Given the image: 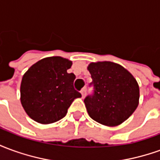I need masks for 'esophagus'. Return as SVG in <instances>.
Instances as JSON below:
<instances>
[{"label":"esophagus","mask_w":160,"mask_h":160,"mask_svg":"<svg viewBox=\"0 0 160 160\" xmlns=\"http://www.w3.org/2000/svg\"><path fill=\"white\" fill-rule=\"evenodd\" d=\"M80 93H81V95H82V98L85 97V96H86V94H87V88H86V87H84L83 89L80 91Z\"/></svg>","instance_id":"esophagus-1"}]
</instances>
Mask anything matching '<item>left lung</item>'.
Returning <instances> with one entry per match:
<instances>
[{"instance_id":"left-lung-1","label":"left lung","mask_w":160,"mask_h":160,"mask_svg":"<svg viewBox=\"0 0 160 160\" xmlns=\"http://www.w3.org/2000/svg\"><path fill=\"white\" fill-rule=\"evenodd\" d=\"M87 69L94 88L93 94L84 99L90 118L109 127L122 123L139 104L136 80L123 67L111 62H92Z\"/></svg>"}]
</instances>
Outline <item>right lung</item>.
<instances>
[{
  "instance_id": "obj_1",
  "label": "right lung",
  "mask_w": 160,
  "mask_h": 160,
  "mask_svg": "<svg viewBox=\"0 0 160 160\" xmlns=\"http://www.w3.org/2000/svg\"><path fill=\"white\" fill-rule=\"evenodd\" d=\"M72 62L61 56L40 60L23 75L20 101L26 114L42 124L53 123L67 115L81 94L73 88L75 75L68 73Z\"/></svg>"
}]
</instances>
